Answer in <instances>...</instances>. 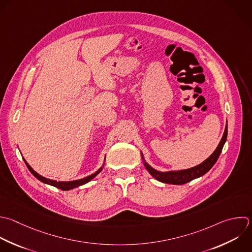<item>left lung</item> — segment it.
<instances>
[{
    "label": "left lung",
    "instance_id": "left-lung-1",
    "mask_svg": "<svg viewBox=\"0 0 252 252\" xmlns=\"http://www.w3.org/2000/svg\"><path fill=\"white\" fill-rule=\"evenodd\" d=\"M226 137H227V124L225 125L224 128V132L223 135L220 139V142L219 143L217 149L214 151V153L208 158H206L203 162H201L198 165H195L193 167L187 168V169H180V170H168V171H159L155 169L154 167H152L145 159L143 154L141 153V157H142V160L143 163L146 167V169L150 172V174L156 178L158 181H160L162 183H167V184H174V185H181L184 183H187L193 179H196L202 175H204L205 173H207L212 167L213 165L216 163V161L218 160L222 147L226 141Z\"/></svg>",
    "mask_w": 252,
    "mask_h": 252
}]
</instances>
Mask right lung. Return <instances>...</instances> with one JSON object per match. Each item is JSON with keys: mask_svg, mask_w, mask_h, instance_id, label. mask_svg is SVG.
<instances>
[{"mask_svg": "<svg viewBox=\"0 0 252 252\" xmlns=\"http://www.w3.org/2000/svg\"><path fill=\"white\" fill-rule=\"evenodd\" d=\"M24 160H25V162H26L28 168L30 169V171H31L38 180H40V181L43 182V183L49 184V185H51V186L57 187V188H59V189H61V190L68 191V190H72V189H74V188H77V187H79V186H82V185H84V184L90 182L91 180H93V179L102 170V168L104 167L105 157H104L103 164H102L101 167H99L94 173H93V174H91V175H89V176H87V177H84V178H81V179H77V180H72V181H57V180H53V179H49V178L43 177L42 175L38 174L35 170H33V168L28 163V161H27L25 158H24Z\"/></svg>", "mask_w": 252, "mask_h": 252, "instance_id": "1", "label": "right lung"}]
</instances>
